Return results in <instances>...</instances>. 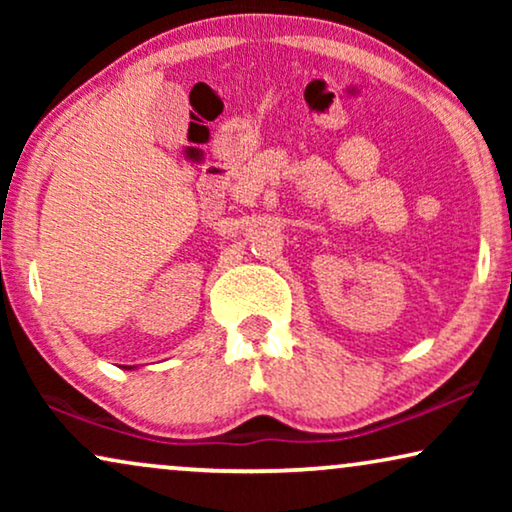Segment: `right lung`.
<instances>
[{"label": "right lung", "instance_id": "obj_1", "mask_svg": "<svg viewBox=\"0 0 512 512\" xmlns=\"http://www.w3.org/2000/svg\"><path fill=\"white\" fill-rule=\"evenodd\" d=\"M130 368H132V366H130Z\"/></svg>", "mask_w": 512, "mask_h": 512}]
</instances>
